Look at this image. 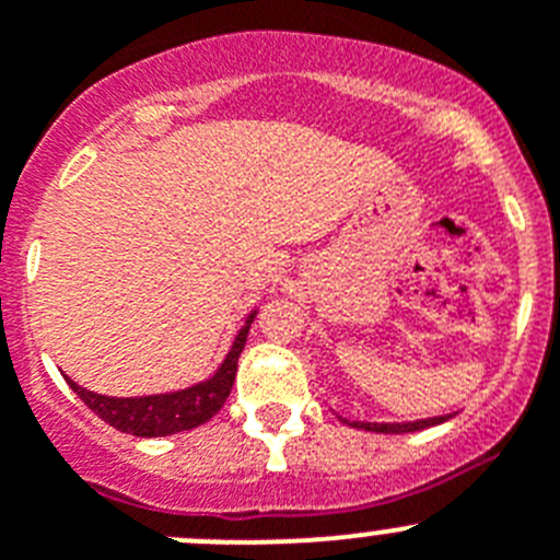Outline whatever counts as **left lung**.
<instances>
[{
  "label": "left lung",
  "instance_id": "1",
  "mask_svg": "<svg viewBox=\"0 0 560 560\" xmlns=\"http://www.w3.org/2000/svg\"><path fill=\"white\" fill-rule=\"evenodd\" d=\"M451 420V417H433V420H417V422H351L353 428H364V431L375 433H411L422 431V428L439 425V422Z\"/></svg>",
  "mask_w": 560,
  "mask_h": 560
}]
</instances>
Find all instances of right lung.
Instances as JSON below:
<instances>
[{
	"label": "right lung",
	"mask_w": 560,
	"mask_h": 560,
	"mask_svg": "<svg viewBox=\"0 0 560 560\" xmlns=\"http://www.w3.org/2000/svg\"><path fill=\"white\" fill-rule=\"evenodd\" d=\"M254 315L240 328L237 339H234L232 351H229L221 370L209 381H203V384L190 386V389L171 392V395H149V398H107V395L82 389L71 378L66 381L80 395L82 404L93 415L102 417L107 425H113L115 431L132 433V436H171V433L190 431V428H198L207 420H212L221 411V406L226 404L234 375H237V359L245 348V337H248Z\"/></svg>",
	"instance_id": "add662e5"
}]
</instances>
